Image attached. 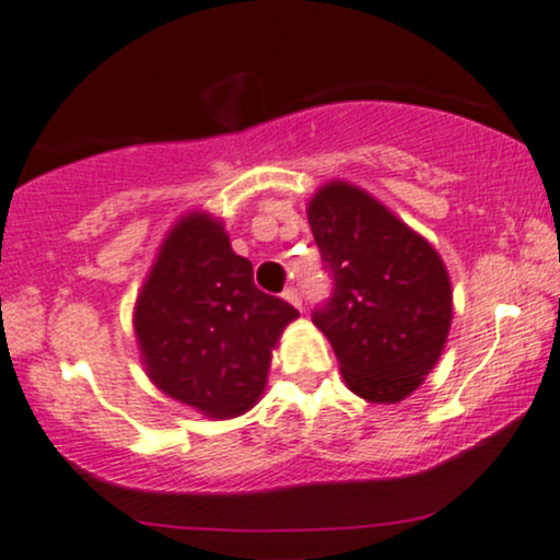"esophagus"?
Here are the masks:
<instances>
[{
	"label": "esophagus",
	"mask_w": 560,
	"mask_h": 560,
	"mask_svg": "<svg viewBox=\"0 0 560 560\" xmlns=\"http://www.w3.org/2000/svg\"><path fill=\"white\" fill-rule=\"evenodd\" d=\"M284 300L289 302V305H294L300 311L302 307V298H300V292L294 287H289V289H284Z\"/></svg>",
	"instance_id": "obj_1"
}]
</instances>
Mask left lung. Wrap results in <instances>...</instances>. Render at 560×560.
Here are the masks:
<instances>
[{
	"label": "left lung",
	"instance_id": "left-lung-1",
	"mask_svg": "<svg viewBox=\"0 0 560 560\" xmlns=\"http://www.w3.org/2000/svg\"><path fill=\"white\" fill-rule=\"evenodd\" d=\"M307 223L334 276L313 324L334 347L347 389L400 402L440 361L453 324V287L440 253L387 205L350 182H326Z\"/></svg>",
	"mask_w": 560,
	"mask_h": 560
}]
</instances>
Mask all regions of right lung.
Masks as SVG:
<instances>
[{"instance_id": "obj_1", "label": "right lung", "mask_w": 560, "mask_h": 560, "mask_svg": "<svg viewBox=\"0 0 560 560\" xmlns=\"http://www.w3.org/2000/svg\"><path fill=\"white\" fill-rule=\"evenodd\" d=\"M298 316L255 287L253 262L231 249L221 218L189 210L141 284L133 334L160 392L226 421L258 405L276 345Z\"/></svg>"}]
</instances>
